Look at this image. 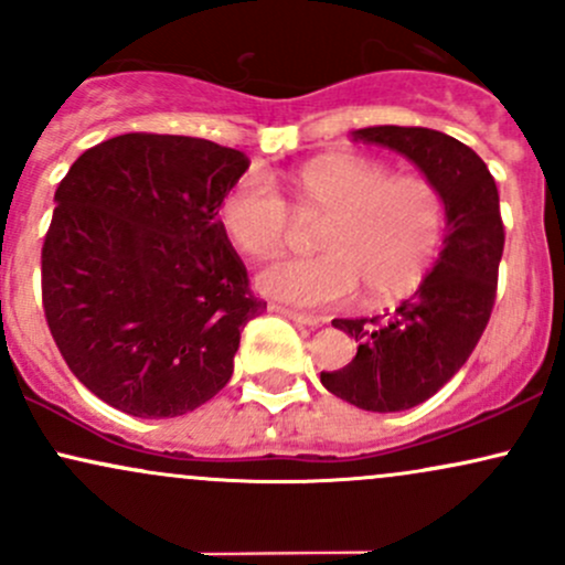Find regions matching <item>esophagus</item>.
Segmentation results:
<instances>
[{
	"instance_id": "1",
	"label": "esophagus",
	"mask_w": 565,
	"mask_h": 565,
	"mask_svg": "<svg viewBox=\"0 0 565 565\" xmlns=\"http://www.w3.org/2000/svg\"><path fill=\"white\" fill-rule=\"evenodd\" d=\"M270 310H276V313L287 316L289 321L300 323V327H319V323H321V319H316V316H310V313H297V310L284 308V305H270Z\"/></svg>"
}]
</instances>
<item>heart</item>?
<instances>
[{"instance_id":"1","label":"heart","mask_w":565,"mask_h":565,"mask_svg":"<svg viewBox=\"0 0 565 565\" xmlns=\"http://www.w3.org/2000/svg\"><path fill=\"white\" fill-rule=\"evenodd\" d=\"M300 220H323L308 260H278L257 274L263 295L302 308L345 302L364 287L369 302H391L419 287L436 260L446 228V201L430 180L398 178L391 167L361 157H323L291 180ZM220 225L249 257L281 252L291 212L263 174L236 180Z\"/></svg>"}]
</instances>
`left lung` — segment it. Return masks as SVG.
<instances>
[{"label": "left lung", "mask_w": 565, "mask_h": 565, "mask_svg": "<svg viewBox=\"0 0 565 565\" xmlns=\"http://www.w3.org/2000/svg\"><path fill=\"white\" fill-rule=\"evenodd\" d=\"M353 140L406 157L446 201L444 249L419 289L393 313L334 319L359 345L321 385L366 412H404L436 395L476 350L497 297L504 249L499 193L472 148L427 127H364Z\"/></svg>", "instance_id": "8db88e82"}]
</instances>
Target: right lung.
<instances>
[{
  "label": "right lung",
  "instance_id": "add662e5",
  "mask_svg": "<svg viewBox=\"0 0 565 565\" xmlns=\"http://www.w3.org/2000/svg\"><path fill=\"white\" fill-rule=\"evenodd\" d=\"M246 170L236 148L129 132L84 151L57 185L44 316L108 406L180 417L228 385L242 329L265 310L217 220Z\"/></svg>",
  "mask_w": 565,
  "mask_h": 565
}]
</instances>
